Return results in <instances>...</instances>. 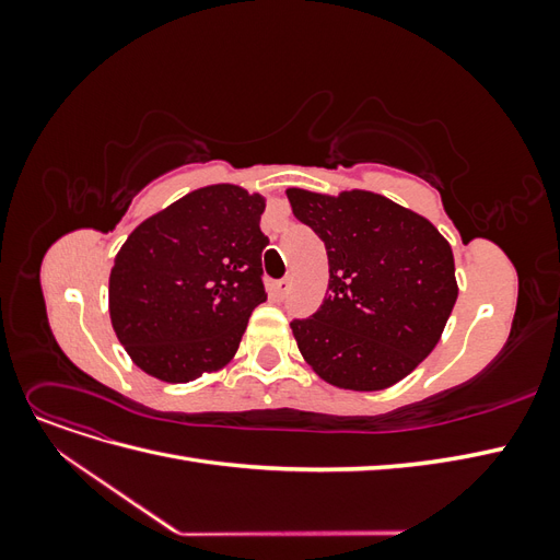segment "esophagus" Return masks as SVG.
Returning a JSON list of instances; mask_svg holds the SVG:
<instances>
[{
	"label": "esophagus",
	"instance_id": "34e87169",
	"mask_svg": "<svg viewBox=\"0 0 560 560\" xmlns=\"http://www.w3.org/2000/svg\"><path fill=\"white\" fill-rule=\"evenodd\" d=\"M273 292H276V296H280V299H282L287 292H290V278L273 282Z\"/></svg>",
	"mask_w": 560,
	"mask_h": 560
}]
</instances>
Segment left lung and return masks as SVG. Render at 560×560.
Segmentation results:
<instances>
[{"instance_id":"left-lung-1","label":"left lung","mask_w":560,"mask_h":560,"mask_svg":"<svg viewBox=\"0 0 560 560\" xmlns=\"http://www.w3.org/2000/svg\"><path fill=\"white\" fill-rule=\"evenodd\" d=\"M287 198L329 259L319 311L292 322L303 360L334 387H393L434 350L455 306L448 241L430 219L374 191L292 186Z\"/></svg>"}]
</instances>
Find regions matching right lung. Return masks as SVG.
I'll return each instance as SVG.
<instances>
[{
    "instance_id": "right-lung-1",
    "label": "right lung",
    "mask_w": 560,
    "mask_h": 560,
    "mask_svg": "<svg viewBox=\"0 0 560 560\" xmlns=\"http://www.w3.org/2000/svg\"><path fill=\"white\" fill-rule=\"evenodd\" d=\"M261 194L210 184L151 214L109 273L116 338L144 374L189 383L226 366L266 301Z\"/></svg>"
}]
</instances>
